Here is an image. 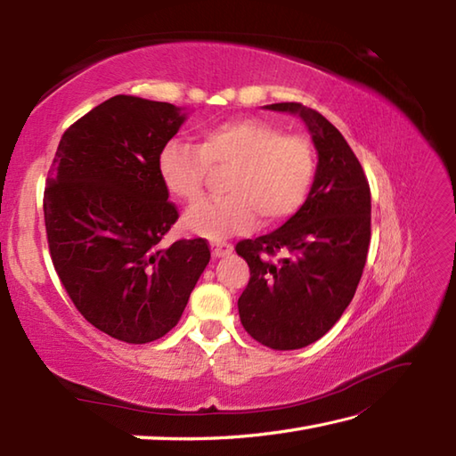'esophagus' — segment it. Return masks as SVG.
<instances>
[{
  "instance_id": "34e87169",
  "label": "esophagus",
  "mask_w": 456,
  "mask_h": 456,
  "mask_svg": "<svg viewBox=\"0 0 456 456\" xmlns=\"http://www.w3.org/2000/svg\"><path fill=\"white\" fill-rule=\"evenodd\" d=\"M231 250H233V245L227 243V240H213V243H211V253L216 258L227 256Z\"/></svg>"
}]
</instances>
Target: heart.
<instances>
[{
	"instance_id": "b5f03b06",
	"label": "heart",
	"mask_w": 456,
	"mask_h": 456,
	"mask_svg": "<svg viewBox=\"0 0 456 456\" xmlns=\"http://www.w3.org/2000/svg\"><path fill=\"white\" fill-rule=\"evenodd\" d=\"M227 168L221 198L188 209L183 223L208 239L240 233L263 221L276 225L302 208L315 176V152L302 134H284L256 118L201 129L198 144L170 139L157 157V172L172 198L198 201L209 170Z\"/></svg>"
}]
</instances>
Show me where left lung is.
Masks as SVG:
<instances>
[{
    "instance_id": "left-lung-1",
    "label": "left lung",
    "mask_w": 456,
    "mask_h": 456,
    "mask_svg": "<svg viewBox=\"0 0 456 456\" xmlns=\"http://www.w3.org/2000/svg\"><path fill=\"white\" fill-rule=\"evenodd\" d=\"M266 108L302 118L319 162L296 216L273 233L237 243L250 270L237 305L255 341L294 351L322 338L354 297L370 245V186L353 149L322 113L296 102Z\"/></svg>"
}]
</instances>
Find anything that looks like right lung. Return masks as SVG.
Segmentation results:
<instances>
[{"label": "right lung", "mask_w": 456, "mask_h": 456, "mask_svg": "<svg viewBox=\"0 0 456 456\" xmlns=\"http://www.w3.org/2000/svg\"><path fill=\"white\" fill-rule=\"evenodd\" d=\"M183 119L172 103L115 95L64 131L46 176L56 274L86 322L125 343L167 335L211 256L201 237L160 247L178 208L157 157Z\"/></svg>", "instance_id": "add662e5"}]
</instances>
